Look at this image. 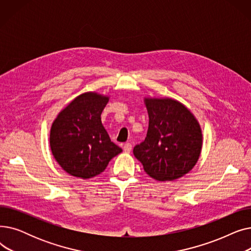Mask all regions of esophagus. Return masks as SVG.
<instances>
[{"label": "esophagus", "mask_w": 251, "mask_h": 251, "mask_svg": "<svg viewBox=\"0 0 251 251\" xmlns=\"http://www.w3.org/2000/svg\"><path fill=\"white\" fill-rule=\"evenodd\" d=\"M123 150H124L125 152L129 153L131 151V150H132V146H131L130 143H125L124 146H123Z\"/></svg>", "instance_id": "34e87169"}]
</instances>
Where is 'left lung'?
Instances as JSON below:
<instances>
[{"mask_svg":"<svg viewBox=\"0 0 251 251\" xmlns=\"http://www.w3.org/2000/svg\"><path fill=\"white\" fill-rule=\"evenodd\" d=\"M149 130L133 150L143 170L157 181H173L196 165L202 148V131L192 112L171 98H144Z\"/></svg>","mask_w":251,"mask_h":251,"instance_id":"8db88e82","label":"left lung"}]
</instances>
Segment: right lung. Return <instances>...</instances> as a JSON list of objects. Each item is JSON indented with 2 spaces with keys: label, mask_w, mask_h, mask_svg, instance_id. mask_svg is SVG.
<instances>
[{
  "label": "right lung",
  "mask_w": 251,
  "mask_h": 251,
  "mask_svg": "<svg viewBox=\"0 0 251 251\" xmlns=\"http://www.w3.org/2000/svg\"><path fill=\"white\" fill-rule=\"evenodd\" d=\"M109 96L87 91L76 97L56 117L50 131V147L61 168L69 175L89 179L103 172L122 152L101 124L100 115Z\"/></svg>",
  "instance_id": "add662e5"
}]
</instances>
